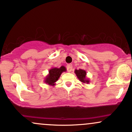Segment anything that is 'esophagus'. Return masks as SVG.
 <instances>
[{
	"mask_svg": "<svg viewBox=\"0 0 132 132\" xmlns=\"http://www.w3.org/2000/svg\"><path fill=\"white\" fill-rule=\"evenodd\" d=\"M66 68H67V70L69 72H70L72 71V65L71 64H68L67 66H66Z\"/></svg>",
	"mask_w": 132,
	"mask_h": 132,
	"instance_id": "obj_1",
	"label": "esophagus"
}]
</instances>
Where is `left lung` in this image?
Returning <instances> with one entry per match:
<instances>
[{"label":"left lung","instance_id":"obj_1","mask_svg":"<svg viewBox=\"0 0 132 132\" xmlns=\"http://www.w3.org/2000/svg\"><path fill=\"white\" fill-rule=\"evenodd\" d=\"M74 72L76 73V76H77V78L79 79V80H80V82H82L84 84H89L90 80L89 79L87 78L86 77L87 72L84 69H76Z\"/></svg>","mask_w":132,"mask_h":132}]
</instances>
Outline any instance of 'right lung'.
I'll return each instance as SVG.
<instances>
[{"instance_id": "obj_1", "label": "right lung", "mask_w": 132, "mask_h": 132, "mask_svg": "<svg viewBox=\"0 0 132 132\" xmlns=\"http://www.w3.org/2000/svg\"><path fill=\"white\" fill-rule=\"evenodd\" d=\"M66 69L64 66H62L61 67L52 68L48 71V75L45 77L44 79V82L49 85L54 86L55 85V82L58 80L60 76L63 72H66Z\"/></svg>"}]
</instances>
